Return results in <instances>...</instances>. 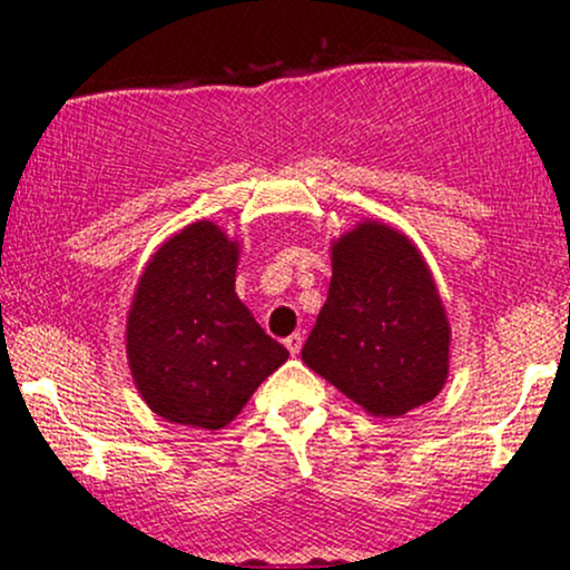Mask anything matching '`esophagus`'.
Masks as SVG:
<instances>
[{
    "label": "esophagus",
    "mask_w": 570,
    "mask_h": 570,
    "mask_svg": "<svg viewBox=\"0 0 570 570\" xmlns=\"http://www.w3.org/2000/svg\"><path fill=\"white\" fill-rule=\"evenodd\" d=\"M284 345H286V351L292 353V356H297L299 348H303V335H299V332H294V335L284 340Z\"/></svg>",
    "instance_id": "1"
}]
</instances>
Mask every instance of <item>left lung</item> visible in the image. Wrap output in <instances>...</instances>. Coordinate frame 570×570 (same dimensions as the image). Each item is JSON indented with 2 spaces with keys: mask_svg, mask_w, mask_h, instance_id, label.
Here are the masks:
<instances>
[{
  "mask_svg": "<svg viewBox=\"0 0 570 570\" xmlns=\"http://www.w3.org/2000/svg\"><path fill=\"white\" fill-rule=\"evenodd\" d=\"M303 362L377 417H399L442 391L450 324L415 244L362 222L332 246V281Z\"/></svg>",
  "mask_w": 570,
  "mask_h": 570,
  "instance_id": "left-lung-1",
  "label": "left lung"
}]
</instances>
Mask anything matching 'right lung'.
Wrapping results in <instances>:
<instances>
[{"label": "right lung", "mask_w": 570, "mask_h": 570, "mask_svg": "<svg viewBox=\"0 0 570 570\" xmlns=\"http://www.w3.org/2000/svg\"><path fill=\"white\" fill-rule=\"evenodd\" d=\"M238 244L214 222L171 235L144 267L128 311L130 375L149 410L217 431L289 358L235 294Z\"/></svg>", "instance_id": "1"}]
</instances>
